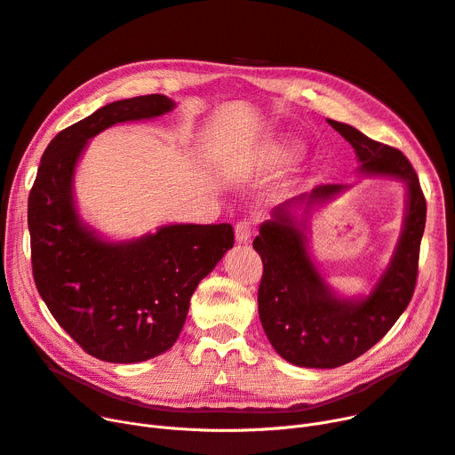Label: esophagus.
Listing matches in <instances>:
<instances>
[{
  "instance_id": "esophagus-1",
  "label": "esophagus",
  "mask_w": 455,
  "mask_h": 455,
  "mask_svg": "<svg viewBox=\"0 0 455 455\" xmlns=\"http://www.w3.org/2000/svg\"><path fill=\"white\" fill-rule=\"evenodd\" d=\"M254 234V225L251 221H240L235 225V242L237 243H247L251 240V235Z\"/></svg>"
}]
</instances>
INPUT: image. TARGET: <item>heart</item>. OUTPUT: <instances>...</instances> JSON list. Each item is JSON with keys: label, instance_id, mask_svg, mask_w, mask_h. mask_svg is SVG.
Segmentation results:
<instances>
[{"label": "heart", "instance_id": "heart-1", "mask_svg": "<svg viewBox=\"0 0 455 455\" xmlns=\"http://www.w3.org/2000/svg\"><path fill=\"white\" fill-rule=\"evenodd\" d=\"M278 155H280V156H291L293 151H291V149H280Z\"/></svg>", "mask_w": 455, "mask_h": 455}]
</instances>
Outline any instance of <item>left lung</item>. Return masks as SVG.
I'll list each match as a JSON object with an SVG mask.
<instances>
[{"label": "left lung", "mask_w": 455, "mask_h": 455, "mask_svg": "<svg viewBox=\"0 0 455 455\" xmlns=\"http://www.w3.org/2000/svg\"><path fill=\"white\" fill-rule=\"evenodd\" d=\"M355 149L362 172L393 175L408 182L410 201L403 232L391 266L363 300L333 297L309 259L304 234L290 215V203L278 206L275 220L259 227L252 247L264 261L258 288V314L273 348L299 367H341L372 348L408 307L419 275L426 199L411 162L396 148L379 143L357 129L333 122ZM343 184H321L297 201L314 204L339 194Z\"/></svg>", "instance_id": "8db88e82"}]
</instances>
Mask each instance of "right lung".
I'll return each instance as SVG.
<instances>
[{"label": "right lung", "instance_id": "right-lung-1", "mask_svg": "<svg viewBox=\"0 0 455 455\" xmlns=\"http://www.w3.org/2000/svg\"><path fill=\"white\" fill-rule=\"evenodd\" d=\"M173 107L162 93L138 95L66 127L44 151L29 191L36 290L69 338L103 362H146L172 348L199 282L234 247L228 223L170 225L138 242L105 243L77 218L71 177L84 143Z\"/></svg>", "mask_w": 455, "mask_h": 455}]
</instances>
